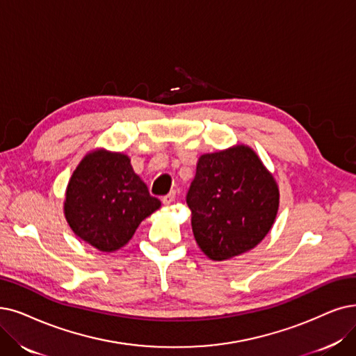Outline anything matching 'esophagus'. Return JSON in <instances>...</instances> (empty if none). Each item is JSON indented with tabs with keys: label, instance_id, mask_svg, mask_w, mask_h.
<instances>
[{
	"label": "esophagus",
	"instance_id": "1",
	"mask_svg": "<svg viewBox=\"0 0 356 356\" xmlns=\"http://www.w3.org/2000/svg\"><path fill=\"white\" fill-rule=\"evenodd\" d=\"M175 195H177V193L175 191H170L169 194H166L165 197H162V203L163 204H170V203H172L174 200H175Z\"/></svg>",
	"mask_w": 356,
	"mask_h": 356
}]
</instances>
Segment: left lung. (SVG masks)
<instances>
[{
	"instance_id": "obj_1",
	"label": "left lung",
	"mask_w": 356,
	"mask_h": 356,
	"mask_svg": "<svg viewBox=\"0 0 356 356\" xmlns=\"http://www.w3.org/2000/svg\"><path fill=\"white\" fill-rule=\"evenodd\" d=\"M187 204L197 245L223 261L252 250L272 229L279 188L257 153L236 145L200 156Z\"/></svg>"
}]
</instances>
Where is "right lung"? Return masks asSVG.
<instances>
[{
  "instance_id": "add662e5",
  "label": "right lung",
  "mask_w": 356,
  "mask_h": 356,
  "mask_svg": "<svg viewBox=\"0 0 356 356\" xmlns=\"http://www.w3.org/2000/svg\"><path fill=\"white\" fill-rule=\"evenodd\" d=\"M161 207L124 153L89 152L71 175L64 215L73 232L104 252L117 251Z\"/></svg>"
}]
</instances>
